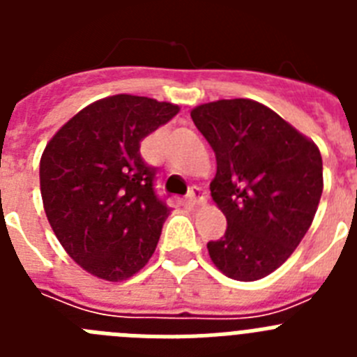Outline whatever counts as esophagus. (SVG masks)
<instances>
[{
	"label": "esophagus",
	"mask_w": 357,
	"mask_h": 357,
	"mask_svg": "<svg viewBox=\"0 0 357 357\" xmlns=\"http://www.w3.org/2000/svg\"><path fill=\"white\" fill-rule=\"evenodd\" d=\"M206 202H207V197H206V193L202 191V189L193 188L191 191H189V204H191V206H195V207L204 206Z\"/></svg>",
	"instance_id": "34e87169"
}]
</instances>
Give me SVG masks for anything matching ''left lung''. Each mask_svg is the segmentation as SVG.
<instances>
[{
    "instance_id": "8db88e82",
    "label": "left lung",
    "mask_w": 357,
    "mask_h": 357,
    "mask_svg": "<svg viewBox=\"0 0 357 357\" xmlns=\"http://www.w3.org/2000/svg\"><path fill=\"white\" fill-rule=\"evenodd\" d=\"M216 155L211 197L227 218L211 261L243 282L275 272L295 252L317 214L324 189L317 144L266 105L247 98L191 110Z\"/></svg>"
}]
</instances>
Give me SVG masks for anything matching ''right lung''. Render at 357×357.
<instances>
[{
  "label": "right lung",
  "instance_id": "right-lung-1",
  "mask_svg": "<svg viewBox=\"0 0 357 357\" xmlns=\"http://www.w3.org/2000/svg\"><path fill=\"white\" fill-rule=\"evenodd\" d=\"M178 105L116 94L73 116L40 157V195L64 250L85 272L125 280L150 261L169 207L153 191L141 141Z\"/></svg>",
  "mask_w": 357,
  "mask_h": 357
}]
</instances>
